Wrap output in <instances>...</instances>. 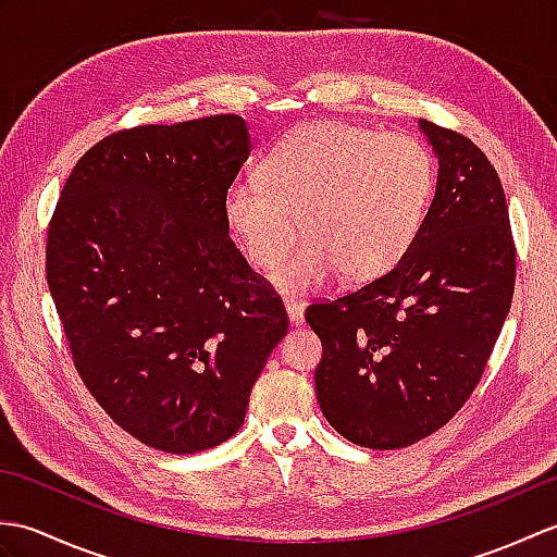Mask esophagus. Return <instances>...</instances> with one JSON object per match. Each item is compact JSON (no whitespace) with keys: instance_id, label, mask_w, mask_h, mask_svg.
I'll return each mask as SVG.
<instances>
[{"instance_id":"34e87169","label":"esophagus","mask_w":557,"mask_h":557,"mask_svg":"<svg viewBox=\"0 0 557 557\" xmlns=\"http://www.w3.org/2000/svg\"><path fill=\"white\" fill-rule=\"evenodd\" d=\"M285 309L292 325H301L304 323V304L297 299H285Z\"/></svg>"}]
</instances>
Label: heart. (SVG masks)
<instances>
[{
	"label": "heart",
	"mask_w": 557,
	"mask_h": 557,
	"mask_svg": "<svg viewBox=\"0 0 557 557\" xmlns=\"http://www.w3.org/2000/svg\"><path fill=\"white\" fill-rule=\"evenodd\" d=\"M433 188L435 160L419 138L315 124L272 148L263 176L232 180L222 212L256 268L278 263L301 231L307 242L270 280L304 294L337 270L361 282L395 268L419 236Z\"/></svg>",
	"instance_id": "1"
}]
</instances>
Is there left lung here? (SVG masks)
Returning <instances> with one entry per match:
<instances>
[{"label":"left lung","instance_id":"left-lung-1","mask_svg":"<svg viewBox=\"0 0 557 557\" xmlns=\"http://www.w3.org/2000/svg\"><path fill=\"white\" fill-rule=\"evenodd\" d=\"M437 158L433 203L399 263L306 309L323 342L315 395L347 441L413 445L465 407L515 292V242L498 172L467 136L419 120Z\"/></svg>","mask_w":557,"mask_h":557}]
</instances>
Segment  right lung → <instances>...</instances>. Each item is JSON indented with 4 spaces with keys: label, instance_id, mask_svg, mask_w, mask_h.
<instances>
[{
    "label": "right lung",
    "instance_id": "obj_1",
    "mask_svg": "<svg viewBox=\"0 0 557 557\" xmlns=\"http://www.w3.org/2000/svg\"><path fill=\"white\" fill-rule=\"evenodd\" d=\"M248 152L236 114L116 132L76 162L47 230V285L78 375L162 453L230 441L289 327L224 222Z\"/></svg>",
    "mask_w": 557,
    "mask_h": 557
}]
</instances>
